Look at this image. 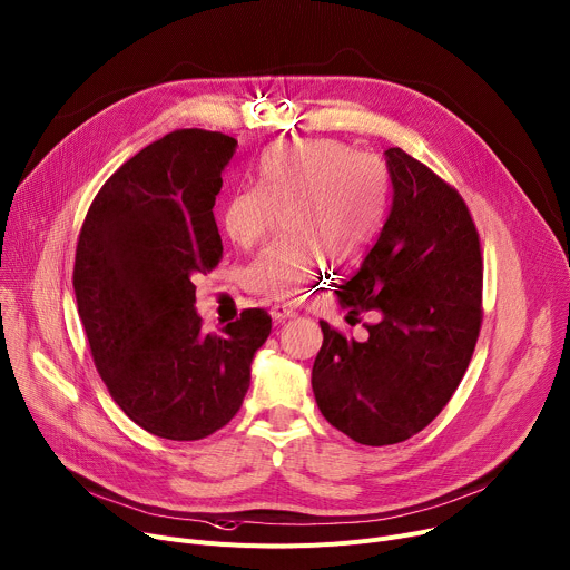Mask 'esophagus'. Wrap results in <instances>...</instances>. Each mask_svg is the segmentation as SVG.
Here are the masks:
<instances>
[{"instance_id": "34e87169", "label": "esophagus", "mask_w": 570, "mask_h": 570, "mask_svg": "<svg viewBox=\"0 0 570 570\" xmlns=\"http://www.w3.org/2000/svg\"><path fill=\"white\" fill-rule=\"evenodd\" d=\"M271 316H273L275 321H286V318L297 316V312H295L293 307H286V305H273V307H271Z\"/></svg>"}]
</instances>
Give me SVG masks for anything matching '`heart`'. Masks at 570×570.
Here are the masks:
<instances>
[{
	"label": "heart",
	"instance_id": "heart-1",
	"mask_svg": "<svg viewBox=\"0 0 570 570\" xmlns=\"http://www.w3.org/2000/svg\"><path fill=\"white\" fill-rule=\"evenodd\" d=\"M390 171L375 156L330 139L286 141L256 165V187L238 189L222 210V229L238 247L256 245L282 215L284 240L247 263L245 286L275 302H295L332 258L355 263L381 232Z\"/></svg>",
	"mask_w": 570,
	"mask_h": 570
}]
</instances>
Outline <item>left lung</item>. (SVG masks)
I'll use <instances>...</instances> for the list:
<instances>
[{"label":"left lung","instance_id":"1","mask_svg":"<svg viewBox=\"0 0 570 570\" xmlns=\"http://www.w3.org/2000/svg\"><path fill=\"white\" fill-rule=\"evenodd\" d=\"M390 217L336 295L351 316L377 312L368 338L321 321L312 387L325 420L360 444H396L426 429L461 385L483 307V261L459 189L403 148H387Z\"/></svg>","mask_w":570,"mask_h":570}]
</instances>
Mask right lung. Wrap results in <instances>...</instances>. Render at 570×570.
Here are the masks:
<instances>
[{"label":"right lung","instance_id":"obj_1","mask_svg":"<svg viewBox=\"0 0 570 570\" xmlns=\"http://www.w3.org/2000/svg\"><path fill=\"white\" fill-rule=\"evenodd\" d=\"M236 146L187 128L141 148L98 189L75 249L72 288L102 383L165 440H202L234 420L273 327L268 312L245 309L204 332L195 312V279L222 258L213 206Z\"/></svg>","mask_w":570,"mask_h":570}]
</instances>
